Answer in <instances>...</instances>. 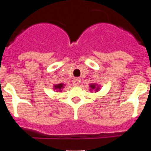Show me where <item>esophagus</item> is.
I'll return each instance as SVG.
<instances>
[{
    "mask_svg": "<svg viewBox=\"0 0 151 151\" xmlns=\"http://www.w3.org/2000/svg\"><path fill=\"white\" fill-rule=\"evenodd\" d=\"M73 84L75 86H78V85H79V80H78V78H74V79L73 80Z\"/></svg>",
    "mask_w": 151,
    "mask_h": 151,
    "instance_id": "34e87169",
    "label": "esophagus"
}]
</instances>
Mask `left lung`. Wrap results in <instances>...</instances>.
<instances>
[{"mask_svg": "<svg viewBox=\"0 0 151 151\" xmlns=\"http://www.w3.org/2000/svg\"><path fill=\"white\" fill-rule=\"evenodd\" d=\"M90 87L92 89H95V88H96V90H97V89H98L97 87H96V85H94V84H93V85H90Z\"/></svg>", "mask_w": 151, "mask_h": 151, "instance_id": "left-lung-1", "label": "left lung"}]
</instances>
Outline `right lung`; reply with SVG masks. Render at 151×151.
<instances>
[{
    "instance_id": "1",
    "label": "right lung",
    "mask_w": 151,
    "mask_h": 151,
    "mask_svg": "<svg viewBox=\"0 0 151 151\" xmlns=\"http://www.w3.org/2000/svg\"><path fill=\"white\" fill-rule=\"evenodd\" d=\"M63 88V84H58V85H54V88L58 91H60Z\"/></svg>"
}]
</instances>
